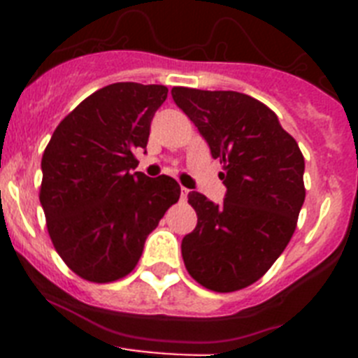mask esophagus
Returning a JSON list of instances; mask_svg holds the SVG:
<instances>
[{
    "label": "esophagus",
    "mask_w": 358,
    "mask_h": 358,
    "mask_svg": "<svg viewBox=\"0 0 358 358\" xmlns=\"http://www.w3.org/2000/svg\"><path fill=\"white\" fill-rule=\"evenodd\" d=\"M188 192H189V189L181 188V201H186V197H188Z\"/></svg>",
    "instance_id": "obj_1"
}]
</instances>
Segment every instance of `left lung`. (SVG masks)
<instances>
[{
  "mask_svg": "<svg viewBox=\"0 0 358 358\" xmlns=\"http://www.w3.org/2000/svg\"><path fill=\"white\" fill-rule=\"evenodd\" d=\"M172 96L224 163L218 177L227 188L220 206L188 194L197 227L181 243L186 271L213 292L242 290L292 238L306 194L305 157L273 110L249 94L172 87Z\"/></svg>",
  "mask_w": 358,
  "mask_h": 358,
  "instance_id": "left-lung-1",
  "label": "left lung"
}]
</instances>
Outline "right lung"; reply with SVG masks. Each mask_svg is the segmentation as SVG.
Here are the masks:
<instances>
[{
    "mask_svg": "<svg viewBox=\"0 0 358 358\" xmlns=\"http://www.w3.org/2000/svg\"><path fill=\"white\" fill-rule=\"evenodd\" d=\"M164 85L116 82L82 100L53 131L41 161L39 201L53 248L82 280H122L147 236L179 201L169 176L134 172Z\"/></svg>",
    "mask_w": 358,
    "mask_h": 358,
    "instance_id": "1",
    "label": "right lung"
}]
</instances>
